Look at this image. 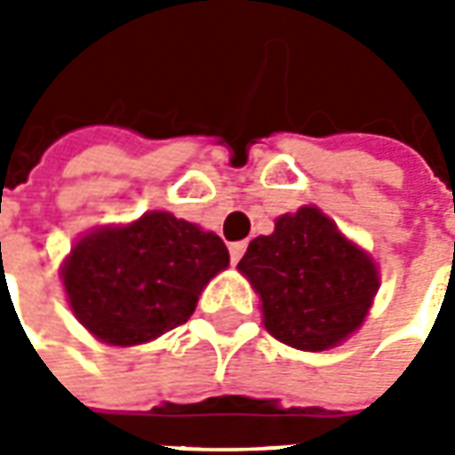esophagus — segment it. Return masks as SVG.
Segmentation results:
<instances>
[{
	"label": "esophagus",
	"mask_w": 455,
	"mask_h": 455,
	"mask_svg": "<svg viewBox=\"0 0 455 455\" xmlns=\"http://www.w3.org/2000/svg\"><path fill=\"white\" fill-rule=\"evenodd\" d=\"M245 248H248V243H245V240H240V243H230V260L237 263V260L243 258V253H245Z\"/></svg>",
	"instance_id": "obj_1"
}]
</instances>
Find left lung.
<instances>
[{
  "instance_id": "left-lung-1",
  "label": "left lung",
  "mask_w": 455,
  "mask_h": 455,
  "mask_svg": "<svg viewBox=\"0 0 455 455\" xmlns=\"http://www.w3.org/2000/svg\"><path fill=\"white\" fill-rule=\"evenodd\" d=\"M237 271L260 296L266 329L304 352L331 349L355 334L379 289L375 260L311 204L251 240Z\"/></svg>"
}]
</instances>
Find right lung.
I'll return each mask as SVG.
<instances>
[{"label": "right lung", "mask_w": 455, "mask_h": 455, "mask_svg": "<svg viewBox=\"0 0 455 455\" xmlns=\"http://www.w3.org/2000/svg\"><path fill=\"white\" fill-rule=\"evenodd\" d=\"M228 263L215 233L154 210L132 225L80 237L62 263V286L96 339L133 347L187 322L202 289Z\"/></svg>", "instance_id": "add662e5"}]
</instances>
